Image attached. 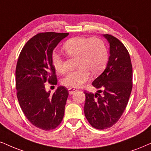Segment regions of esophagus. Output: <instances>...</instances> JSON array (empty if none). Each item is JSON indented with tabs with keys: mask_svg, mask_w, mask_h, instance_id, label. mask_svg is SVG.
I'll return each instance as SVG.
<instances>
[{
	"mask_svg": "<svg viewBox=\"0 0 151 151\" xmlns=\"http://www.w3.org/2000/svg\"><path fill=\"white\" fill-rule=\"evenodd\" d=\"M77 91H78V89L73 88V87H69V88H68V92H69L70 94H74V93L77 92Z\"/></svg>",
	"mask_w": 151,
	"mask_h": 151,
	"instance_id": "obj_1",
	"label": "esophagus"
}]
</instances>
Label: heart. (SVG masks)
I'll use <instances>...</instances> for the list:
<instances>
[{
    "instance_id": "b5f03b06",
    "label": "heart",
    "mask_w": 151,
    "mask_h": 151,
    "mask_svg": "<svg viewBox=\"0 0 151 151\" xmlns=\"http://www.w3.org/2000/svg\"><path fill=\"white\" fill-rule=\"evenodd\" d=\"M63 49L69 57H78L76 66L78 68L68 72L63 78L62 83L67 87L78 88L90 78V73L97 75L106 66L109 52L105 42L99 38H87L77 36L68 40ZM52 64L57 72L63 73L66 71L64 61L59 54L52 55Z\"/></svg>"
}]
</instances>
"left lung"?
Instances as JSON below:
<instances>
[{"label": "left lung", "instance_id": "obj_1", "mask_svg": "<svg viewBox=\"0 0 151 151\" xmlns=\"http://www.w3.org/2000/svg\"><path fill=\"white\" fill-rule=\"evenodd\" d=\"M103 36L110 45L109 61L104 72L92 83L97 92H85V115L91 125L98 129H107L118 122L132 89V66L127 50L115 37L109 34Z\"/></svg>", "mask_w": 151, "mask_h": 151}]
</instances>
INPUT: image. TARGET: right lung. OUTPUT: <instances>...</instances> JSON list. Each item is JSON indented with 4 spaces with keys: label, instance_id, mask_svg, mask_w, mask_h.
<instances>
[{
    "label": "right lung",
    "instance_id": "obj_1",
    "mask_svg": "<svg viewBox=\"0 0 151 151\" xmlns=\"http://www.w3.org/2000/svg\"><path fill=\"white\" fill-rule=\"evenodd\" d=\"M68 33H40L22 48L16 66V89L21 109L28 120L43 130L55 129L61 123L68 91L59 86L54 92L45 90L46 81L57 85L52 64L53 50Z\"/></svg>",
    "mask_w": 151,
    "mask_h": 151
}]
</instances>
